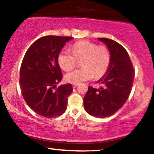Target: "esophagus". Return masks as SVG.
<instances>
[{"label":"esophagus","mask_w":154,"mask_h":154,"mask_svg":"<svg viewBox=\"0 0 154 154\" xmlns=\"http://www.w3.org/2000/svg\"><path fill=\"white\" fill-rule=\"evenodd\" d=\"M77 83H72V87H73L74 88H76L77 86Z\"/></svg>","instance_id":"1"}]
</instances>
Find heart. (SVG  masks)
Masks as SVG:
<instances>
[{
	"label": "heart",
	"mask_w": 154,
	"mask_h": 154,
	"mask_svg": "<svg viewBox=\"0 0 154 154\" xmlns=\"http://www.w3.org/2000/svg\"><path fill=\"white\" fill-rule=\"evenodd\" d=\"M71 53L63 49L58 56V62L64 71H70L76 64L77 60L82 59V68L74 70L65 75L66 82L79 83L90 80L95 77H102L107 70L110 63V53L107 48L98 45L88 41H80L72 46Z\"/></svg>",
	"instance_id": "1"
}]
</instances>
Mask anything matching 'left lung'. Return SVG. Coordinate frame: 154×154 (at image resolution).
Masks as SVG:
<instances>
[{
	"label": "left lung",
	"instance_id": "1",
	"mask_svg": "<svg viewBox=\"0 0 154 154\" xmlns=\"http://www.w3.org/2000/svg\"><path fill=\"white\" fill-rule=\"evenodd\" d=\"M110 53V63L97 83L100 88L88 87L83 98L85 111L90 116L104 118L116 113L126 102L134 82V71L128 54L113 40L98 38Z\"/></svg>",
	"mask_w": 154,
	"mask_h": 154
}]
</instances>
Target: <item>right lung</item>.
<instances>
[{
  "instance_id": "right-lung-1",
  "label": "right lung",
  "mask_w": 154,
  "mask_h": 154,
  "mask_svg": "<svg viewBox=\"0 0 154 154\" xmlns=\"http://www.w3.org/2000/svg\"><path fill=\"white\" fill-rule=\"evenodd\" d=\"M72 38L43 36L28 48L24 57L20 72L22 94L29 107L39 116L57 118L66 110L67 97L73 89L71 83L56 88L62 79L58 56Z\"/></svg>"
}]
</instances>
